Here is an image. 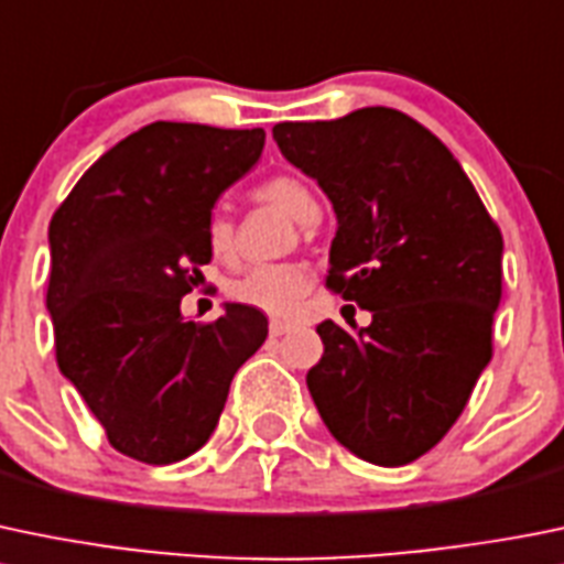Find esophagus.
Returning <instances> with one entry per match:
<instances>
[{
	"label": "esophagus",
	"mask_w": 564,
	"mask_h": 564,
	"mask_svg": "<svg viewBox=\"0 0 564 564\" xmlns=\"http://www.w3.org/2000/svg\"><path fill=\"white\" fill-rule=\"evenodd\" d=\"M292 330V325H289V322H281V319H272L270 322V333L272 336H283V333H289Z\"/></svg>",
	"instance_id": "esophagus-1"
}]
</instances>
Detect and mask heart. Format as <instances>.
Listing matches in <instances>:
<instances>
[{"instance_id": "b5f03b06", "label": "heart", "mask_w": 564, "mask_h": 564, "mask_svg": "<svg viewBox=\"0 0 564 564\" xmlns=\"http://www.w3.org/2000/svg\"><path fill=\"white\" fill-rule=\"evenodd\" d=\"M259 200L278 206L300 226H314L319 220V200L308 184L297 176H272L256 189ZM206 242L215 259H231L237 250V228L231 217L215 215L206 223ZM311 289V270L300 261H278V264H256L228 283V297L234 303L250 305L270 316H292Z\"/></svg>"}]
</instances>
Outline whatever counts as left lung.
I'll list each match as a JSON object with an SVG mask.
<instances>
[{
	"instance_id": "obj_1",
	"label": "left lung",
	"mask_w": 564,
	"mask_h": 564,
	"mask_svg": "<svg viewBox=\"0 0 564 564\" xmlns=\"http://www.w3.org/2000/svg\"><path fill=\"white\" fill-rule=\"evenodd\" d=\"M272 137L336 209L325 286L371 311L369 327L316 325L311 397L352 455L408 466L449 433L494 355L505 239L452 151L399 109L286 120Z\"/></svg>"
}]
</instances>
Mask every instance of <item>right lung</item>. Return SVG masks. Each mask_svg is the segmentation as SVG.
Segmentation results:
<instances>
[{
    "mask_svg": "<svg viewBox=\"0 0 564 564\" xmlns=\"http://www.w3.org/2000/svg\"><path fill=\"white\" fill-rule=\"evenodd\" d=\"M261 149L264 129L156 120L93 162L48 223L57 366L131 460L167 466L198 452L237 369L264 344L267 316L250 305L182 319L212 261L215 200Z\"/></svg>",
    "mask_w": 564,
    "mask_h": 564,
    "instance_id": "right-lung-1",
    "label": "right lung"
}]
</instances>
